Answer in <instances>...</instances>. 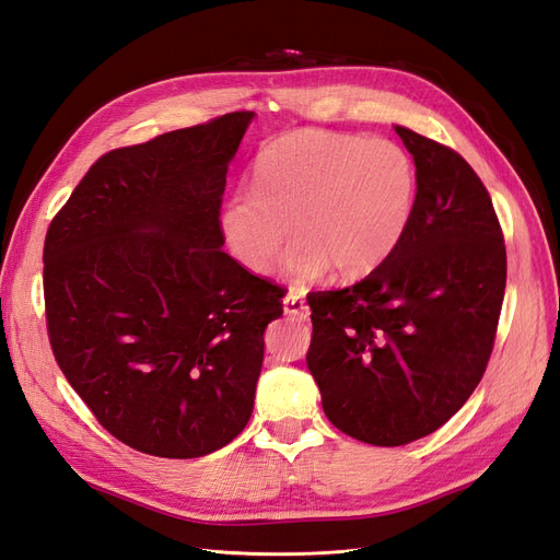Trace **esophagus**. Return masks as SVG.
<instances>
[{
  "instance_id": "34e87169",
  "label": "esophagus",
  "mask_w": 560,
  "mask_h": 560,
  "mask_svg": "<svg viewBox=\"0 0 560 560\" xmlns=\"http://www.w3.org/2000/svg\"><path fill=\"white\" fill-rule=\"evenodd\" d=\"M282 308H284L287 315H294V317H299V319H306V317L311 315V308H308L306 299H303V296L296 294V292H287V294H284Z\"/></svg>"
}]
</instances>
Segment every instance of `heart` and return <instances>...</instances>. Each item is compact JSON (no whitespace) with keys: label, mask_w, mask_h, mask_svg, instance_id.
<instances>
[{"label":"heart","mask_w":560,"mask_h":560,"mask_svg":"<svg viewBox=\"0 0 560 560\" xmlns=\"http://www.w3.org/2000/svg\"><path fill=\"white\" fill-rule=\"evenodd\" d=\"M413 159L389 140L301 128L266 142L252 165V194L219 210L226 247L245 268L273 270L290 235L282 276L296 287L327 270L354 280L385 264L416 210Z\"/></svg>","instance_id":"obj_1"}]
</instances>
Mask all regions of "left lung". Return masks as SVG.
Here are the masks:
<instances>
[{
  "instance_id": "1",
  "label": "left lung",
  "mask_w": 560,
  "mask_h": 560,
  "mask_svg": "<svg viewBox=\"0 0 560 560\" xmlns=\"http://www.w3.org/2000/svg\"><path fill=\"white\" fill-rule=\"evenodd\" d=\"M418 191L404 241L358 284L308 296L306 354L331 425L404 446L460 411L493 350L506 252L493 202L453 149L395 126Z\"/></svg>"
}]
</instances>
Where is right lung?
<instances>
[{
  "instance_id": "obj_1",
  "label": "right lung",
  "mask_w": 560,
  "mask_h": 560,
  "mask_svg": "<svg viewBox=\"0 0 560 560\" xmlns=\"http://www.w3.org/2000/svg\"><path fill=\"white\" fill-rule=\"evenodd\" d=\"M252 118L109 151L48 226L50 348L100 425L135 451L208 455L252 416L282 290L231 259L219 229Z\"/></svg>"
}]
</instances>
